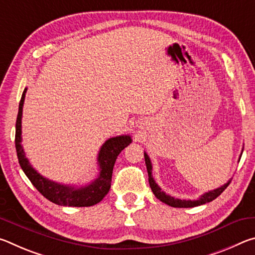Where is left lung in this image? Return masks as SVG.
Listing matches in <instances>:
<instances>
[{"label": "left lung", "instance_id": "left-lung-1", "mask_svg": "<svg viewBox=\"0 0 255 255\" xmlns=\"http://www.w3.org/2000/svg\"><path fill=\"white\" fill-rule=\"evenodd\" d=\"M145 156V164L146 167H147V173H148V182H149V187L152 189L153 193L155 195V197L157 198L158 200H161L164 204L169 205L171 207H175V208H192V207H197L200 205H205L207 202L213 201L214 199H216L219 195H222V192L225 190L228 184H230L231 181H228L227 183H225L224 185H222L221 188H217L213 190V191H208L202 195L199 199L197 200H182V199H176L174 197H171L169 195H166L165 192L162 191V189L158 187L157 183L155 182V180L152 175V162H150L149 156L146 153H144ZM241 159V157H240Z\"/></svg>", "mask_w": 255, "mask_h": 255}]
</instances>
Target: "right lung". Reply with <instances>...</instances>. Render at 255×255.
I'll use <instances>...</instances> for the list:
<instances>
[{"mask_svg": "<svg viewBox=\"0 0 255 255\" xmlns=\"http://www.w3.org/2000/svg\"><path fill=\"white\" fill-rule=\"evenodd\" d=\"M25 92H27V88L24 89L22 97H21L15 124V149L20 166L23 170L24 174L28 176L33 187L42 196L56 205L68 207H90L100 202L110 190L112 171H114L116 159L122 153V150L131 143V137L129 135H122L106 140V143L99 150L98 165L100 172L93 182L80 188L74 187V185L54 182V181L44 178L33 169L28 158L25 157L23 147L21 145V140H22V137H21V118H22Z\"/></svg>", "mask_w": 255, "mask_h": 255, "instance_id": "right-lung-1", "label": "right lung"}]
</instances>
